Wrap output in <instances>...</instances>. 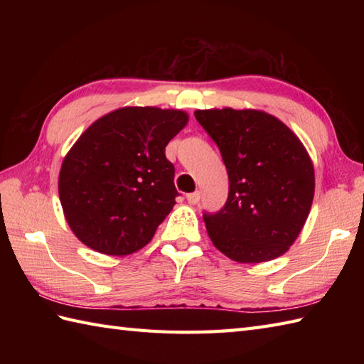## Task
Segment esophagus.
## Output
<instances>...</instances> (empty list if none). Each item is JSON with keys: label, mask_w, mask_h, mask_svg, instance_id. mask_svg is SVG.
I'll return each mask as SVG.
<instances>
[{"label": "esophagus", "mask_w": 364, "mask_h": 364, "mask_svg": "<svg viewBox=\"0 0 364 364\" xmlns=\"http://www.w3.org/2000/svg\"><path fill=\"white\" fill-rule=\"evenodd\" d=\"M186 198H188L189 205H197L200 202V192H191Z\"/></svg>", "instance_id": "1"}]
</instances>
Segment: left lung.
I'll use <instances>...</instances> for the list:
<instances>
[{
    "mask_svg": "<svg viewBox=\"0 0 364 364\" xmlns=\"http://www.w3.org/2000/svg\"><path fill=\"white\" fill-rule=\"evenodd\" d=\"M228 172V198L203 214L214 247L237 262H264L289 250L308 219L314 167L300 139L258 109H198Z\"/></svg>",
    "mask_w": 364,
    "mask_h": 364,
    "instance_id": "8db88e82",
    "label": "left lung"
}]
</instances>
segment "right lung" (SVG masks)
I'll list each match as a JSON object with an SVG mask.
<instances>
[{
	"label": "right lung",
	"instance_id": "1",
	"mask_svg": "<svg viewBox=\"0 0 364 364\" xmlns=\"http://www.w3.org/2000/svg\"><path fill=\"white\" fill-rule=\"evenodd\" d=\"M180 109L125 106L95 120L63 161L59 200L73 235L125 257L151 241L178 196L166 145L188 125Z\"/></svg>",
	"mask_w": 364,
	"mask_h": 364
}]
</instances>
